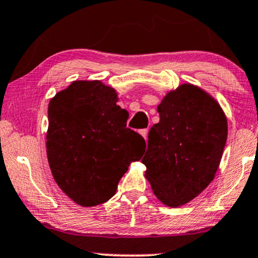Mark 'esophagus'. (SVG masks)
Returning a JSON list of instances; mask_svg holds the SVG:
<instances>
[{
  "instance_id": "34e87169",
  "label": "esophagus",
  "mask_w": 258,
  "mask_h": 258,
  "mask_svg": "<svg viewBox=\"0 0 258 258\" xmlns=\"http://www.w3.org/2000/svg\"><path fill=\"white\" fill-rule=\"evenodd\" d=\"M142 135V137L145 139V141H147V138H148V130L145 128V130H141V132H139Z\"/></svg>"
}]
</instances>
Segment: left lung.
I'll return each mask as SVG.
<instances>
[{
  "mask_svg": "<svg viewBox=\"0 0 258 258\" xmlns=\"http://www.w3.org/2000/svg\"><path fill=\"white\" fill-rule=\"evenodd\" d=\"M142 162L154 195L178 208L213 181L227 141V119L219 102L194 84L172 90L157 107Z\"/></svg>",
  "mask_w": 258,
  "mask_h": 258,
  "instance_id": "1",
  "label": "left lung"
}]
</instances>
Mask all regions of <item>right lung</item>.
Segmentation results:
<instances>
[{"mask_svg":"<svg viewBox=\"0 0 258 258\" xmlns=\"http://www.w3.org/2000/svg\"><path fill=\"white\" fill-rule=\"evenodd\" d=\"M116 91L99 80H76L49 102L46 156L55 181L82 207L115 195L130 163L141 159L145 141L127 128L128 111Z\"/></svg>","mask_w":258,"mask_h":258,"instance_id":"obj_1","label":"right lung"}]
</instances>
